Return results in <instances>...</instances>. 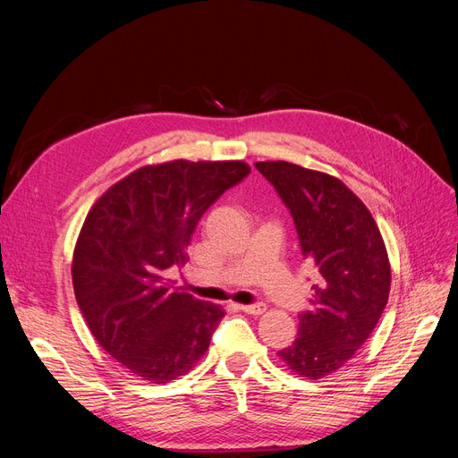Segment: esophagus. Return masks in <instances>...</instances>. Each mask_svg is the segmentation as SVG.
Segmentation results:
<instances>
[{
    "label": "esophagus",
    "mask_w": 458,
    "mask_h": 458,
    "mask_svg": "<svg viewBox=\"0 0 458 458\" xmlns=\"http://www.w3.org/2000/svg\"><path fill=\"white\" fill-rule=\"evenodd\" d=\"M237 308L242 310V311H245V314H250V316H259V314H263V311H266V304H261V302H256V304H239Z\"/></svg>",
    "instance_id": "34e87169"
}]
</instances>
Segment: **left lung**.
<instances>
[{"label": "left lung", "instance_id": "1", "mask_svg": "<svg viewBox=\"0 0 458 458\" xmlns=\"http://www.w3.org/2000/svg\"><path fill=\"white\" fill-rule=\"evenodd\" d=\"M254 166L290 209L301 252L319 273L311 310L299 314L297 338L278 356L293 373L323 378L349 362L382 316L392 284L386 245L338 178L287 161Z\"/></svg>", "mask_w": 458, "mask_h": 458}]
</instances>
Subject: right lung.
<instances>
[{"mask_svg":"<svg viewBox=\"0 0 458 458\" xmlns=\"http://www.w3.org/2000/svg\"><path fill=\"white\" fill-rule=\"evenodd\" d=\"M250 173L243 161L140 166L90 208L72 284L92 335L130 373L165 384L189 373L225 318L216 304L171 290L200 216Z\"/></svg>","mask_w":458,"mask_h":458,"instance_id":"add662e5","label":"right lung"}]
</instances>
